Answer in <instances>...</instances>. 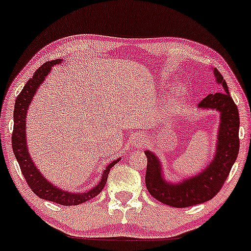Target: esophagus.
I'll return each mask as SVG.
<instances>
[{
  "mask_svg": "<svg viewBox=\"0 0 251 251\" xmlns=\"http://www.w3.org/2000/svg\"><path fill=\"white\" fill-rule=\"evenodd\" d=\"M145 139H144V137H137V138H135V141H133V148L135 149H141V148H143V146L145 145Z\"/></svg>",
  "mask_w": 251,
  "mask_h": 251,
  "instance_id": "obj_1",
  "label": "esophagus"
}]
</instances>
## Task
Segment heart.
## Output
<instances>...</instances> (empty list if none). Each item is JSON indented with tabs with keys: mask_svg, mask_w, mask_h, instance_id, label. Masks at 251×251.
Returning a JSON list of instances; mask_svg holds the SVG:
<instances>
[{
	"mask_svg": "<svg viewBox=\"0 0 251 251\" xmlns=\"http://www.w3.org/2000/svg\"><path fill=\"white\" fill-rule=\"evenodd\" d=\"M184 100V90L180 85L174 87L173 92H172V108L178 109Z\"/></svg>",
	"mask_w": 251,
	"mask_h": 251,
	"instance_id": "1",
	"label": "heart"
}]
</instances>
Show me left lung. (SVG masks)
Listing matches in <instances>:
<instances>
[{
	"label": "left lung",
	"mask_w": 251,
	"mask_h": 251,
	"mask_svg": "<svg viewBox=\"0 0 251 251\" xmlns=\"http://www.w3.org/2000/svg\"><path fill=\"white\" fill-rule=\"evenodd\" d=\"M217 84L223 92L209 94L198 103L201 109H216L220 113V126L217 136V148L213 160L200 174L183 182L171 183L162 176L160 160L153 152L145 151L148 158L145 184L155 200L173 207H188L212 200L219 193L228 177L240 149V116L237 106L230 97L228 87L216 68L213 69Z\"/></svg>",
	"instance_id": "1"
}]
</instances>
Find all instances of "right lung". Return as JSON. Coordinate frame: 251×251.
<instances>
[{"mask_svg":"<svg viewBox=\"0 0 251 251\" xmlns=\"http://www.w3.org/2000/svg\"><path fill=\"white\" fill-rule=\"evenodd\" d=\"M62 60H55L50 62H46L39 69L35 71L33 77L27 80L25 84L24 89L22 92L18 94L17 99L15 102V110H14V131H12L11 142H12V150H14V154L16 159H17L19 167L23 175H24L26 182H27L28 187L31 190L39 196L42 200H46L50 201H54V203L66 205V206H73V205H78L85 203V201H90L91 198L96 197L97 195L101 193V190L105 187L107 178H108V174L110 168L113 167L116 162L121 158L116 159L113 162L107 166L105 171L101 175V180L98 183L96 187L90 189L85 193H68L67 190H62L57 188L56 185L51 184L48 182L45 176H42L40 171L35 167L34 162L32 161V158L28 154L27 145H26V114H27V108L33 99V96L37 92L38 87L40 84L44 83L45 78L47 75L50 73L51 67L54 64L61 63Z\"/></svg>","mask_w":251,"mask_h":251,"instance_id":"add662e5","label":"right lung"}]
</instances>
